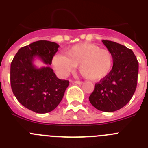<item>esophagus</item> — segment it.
Returning a JSON list of instances; mask_svg holds the SVG:
<instances>
[{
	"instance_id": "1",
	"label": "esophagus",
	"mask_w": 148,
	"mask_h": 148,
	"mask_svg": "<svg viewBox=\"0 0 148 148\" xmlns=\"http://www.w3.org/2000/svg\"><path fill=\"white\" fill-rule=\"evenodd\" d=\"M74 83L77 84H83V82H81V81H75V82H74Z\"/></svg>"
}]
</instances>
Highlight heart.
Listing matches in <instances>:
<instances>
[{"mask_svg": "<svg viewBox=\"0 0 148 148\" xmlns=\"http://www.w3.org/2000/svg\"><path fill=\"white\" fill-rule=\"evenodd\" d=\"M113 56L110 51L93 44H78L68 49L66 56L57 54L52 64L61 76H66L79 65V72L87 79L102 80L113 70Z\"/></svg>", "mask_w": 148, "mask_h": 148, "instance_id": "heart-1", "label": "heart"}]
</instances>
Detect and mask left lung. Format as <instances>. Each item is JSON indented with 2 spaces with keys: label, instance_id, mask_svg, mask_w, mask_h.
<instances>
[{
  "label": "left lung",
  "instance_id": "8db88e82",
  "mask_svg": "<svg viewBox=\"0 0 148 148\" xmlns=\"http://www.w3.org/2000/svg\"><path fill=\"white\" fill-rule=\"evenodd\" d=\"M113 56V70L95 84L89 97L94 108L104 112L122 108L131 99L137 86L138 62L133 51L111 40H102Z\"/></svg>",
  "mask_w": 148,
  "mask_h": 148
}]
</instances>
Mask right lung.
<instances>
[{
	"instance_id": "1",
	"label": "right lung",
	"mask_w": 148,
	"mask_h": 148,
	"mask_svg": "<svg viewBox=\"0 0 148 148\" xmlns=\"http://www.w3.org/2000/svg\"><path fill=\"white\" fill-rule=\"evenodd\" d=\"M59 45L48 40H38L23 47L13 58L10 82L13 94L27 109L37 113H49L60 104L69 81L57 78L50 68ZM38 57L46 64L37 68L33 64Z\"/></svg>"
}]
</instances>
